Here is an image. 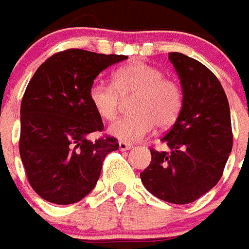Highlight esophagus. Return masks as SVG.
Masks as SVG:
<instances>
[{"label":"esophagus","mask_w":249,"mask_h":249,"mask_svg":"<svg viewBox=\"0 0 249 249\" xmlns=\"http://www.w3.org/2000/svg\"><path fill=\"white\" fill-rule=\"evenodd\" d=\"M119 148H120V150H123V152H125V150H129V149L133 148V145H132V143L124 142V141H120V142H119Z\"/></svg>","instance_id":"esophagus-1"}]
</instances>
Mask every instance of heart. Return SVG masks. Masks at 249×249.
Segmentation results:
<instances>
[{
	"label": "heart",
	"mask_w": 249,
	"mask_h": 249,
	"mask_svg": "<svg viewBox=\"0 0 249 249\" xmlns=\"http://www.w3.org/2000/svg\"><path fill=\"white\" fill-rule=\"evenodd\" d=\"M113 86L93 83L89 88V101L103 120L117 117L123 100L130 101L132 116L115 121L109 133L124 142L143 139L157 126L165 130L174 125L183 106L179 84L165 78L161 70L141 60L120 66L112 75Z\"/></svg>",
	"instance_id": "obj_1"
}]
</instances>
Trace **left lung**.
<instances>
[{
	"instance_id": "1",
	"label": "left lung",
	"mask_w": 249,
	"mask_h": 249,
	"mask_svg": "<svg viewBox=\"0 0 249 249\" xmlns=\"http://www.w3.org/2000/svg\"><path fill=\"white\" fill-rule=\"evenodd\" d=\"M169 59L181 79L183 106L161 139L167 150L150 149V165L140 177L154 196L187 204L222 178L232 149L231 115L226 92L209 68L181 53H169Z\"/></svg>"
}]
</instances>
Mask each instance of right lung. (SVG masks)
Returning a JSON list of instances; mask_svg holds the SVG:
<instances>
[{"label": "right lung", "mask_w": 249, "mask_h": 249, "mask_svg": "<svg viewBox=\"0 0 249 249\" xmlns=\"http://www.w3.org/2000/svg\"><path fill=\"white\" fill-rule=\"evenodd\" d=\"M126 58L64 50L30 79L21 103L19 154L27 181L40 198L72 204L96 186L104 158L119 142L107 134L87 139L104 129L91 106L89 88L103 70Z\"/></svg>", "instance_id": "right-lung-1"}]
</instances>
